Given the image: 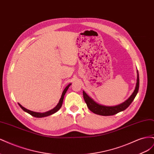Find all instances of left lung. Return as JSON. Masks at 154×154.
<instances>
[{"mask_svg": "<svg viewBox=\"0 0 154 154\" xmlns=\"http://www.w3.org/2000/svg\"><path fill=\"white\" fill-rule=\"evenodd\" d=\"M137 72V83H136V88H135L134 92L127 100H126L125 102H123V103L120 104L119 105H116L114 106H106L103 105H100L99 104L96 103V102L93 101L84 91H83V98H84V100L88 106V109H89L91 111H92V112H94V114L101 115V116H112V115L116 114L117 113L119 112L125 110L126 109L128 108L129 105L131 104V103L134 100L135 97L136 96L139 91V78L138 71Z\"/></svg>", "mask_w": 154, "mask_h": 154, "instance_id": "obj_1", "label": "left lung"}]
</instances>
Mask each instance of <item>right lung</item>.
<instances>
[{"instance_id": "1", "label": "right lung", "mask_w": 154, "mask_h": 154, "mask_svg": "<svg viewBox=\"0 0 154 154\" xmlns=\"http://www.w3.org/2000/svg\"><path fill=\"white\" fill-rule=\"evenodd\" d=\"M71 84H69L65 89L63 90V92H62V96H61V98H60V101H59V103H58V105L56 106L54 109H53L52 110H51L49 111H48L46 112H44V113H40V112H32V111H31L29 110H27L26 109V108H24V107H23L20 104L18 103V105H19V106L21 107V109L26 112H27L28 114H29L30 115H31L32 116H33V117H35V118H43V117H46V116H50L51 114H53L55 112H57L61 108V106L62 105V103H63V97H64V96L65 94H66V93L67 91V89L69 88V87H70V85H71Z\"/></svg>"}]
</instances>
